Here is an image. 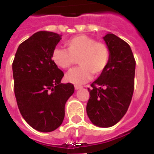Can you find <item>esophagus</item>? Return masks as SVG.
Instances as JSON below:
<instances>
[{
	"mask_svg": "<svg viewBox=\"0 0 154 154\" xmlns=\"http://www.w3.org/2000/svg\"><path fill=\"white\" fill-rule=\"evenodd\" d=\"M82 86H75V89L76 90H79V89H82Z\"/></svg>",
	"mask_w": 154,
	"mask_h": 154,
	"instance_id": "esophagus-1",
	"label": "esophagus"
}]
</instances>
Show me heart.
Wrapping results in <instances>:
<instances>
[{"instance_id":"obj_1","label":"heart","mask_w":154,"mask_h":154,"mask_svg":"<svg viewBox=\"0 0 154 154\" xmlns=\"http://www.w3.org/2000/svg\"><path fill=\"white\" fill-rule=\"evenodd\" d=\"M64 48H56L52 53V60L61 69L67 70L76 63L79 67L66 75L67 82L75 85L86 83L94 76L106 70L110 61V50L106 44L97 42L85 35H76L65 41Z\"/></svg>"}]
</instances>
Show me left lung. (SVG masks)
I'll return each mask as SVG.
<instances>
[{
    "instance_id": "1",
    "label": "left lung",
    "mask_w": 154,
    "mask_h": 154,
    "mask_svg": "<svg viewBox=\"0 0 154 154\" xmlns=\"http://www.w3.org/2000/svg\"><path fill=\"white\" fill-rule=\"evenodd\" d=\"M110 50L109 64L88 88L87 116L95 125L110 127L128 110L134 89L135 59L129 45L113 34L104 37Z\"/></svg>"
}]
</instances>
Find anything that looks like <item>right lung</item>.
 <instances>
[{"label":"right lung","mask_w":154,"mask_h":154,"mask_svg":"<svg viewBox=\"0 0 154 154\" xmlns=\"http://www.w3.org/2000/svg\"><path fill=\"white\" fill-rule=\"evenodd\" d=\"M61 36L39 31L20 44L12 63L14 91L20 112L32 128L51 132L63 121L65 104L73 94L72 83L52 60Z\"/></svg>","instance_id":"obj_1"}]
</instances>
